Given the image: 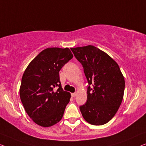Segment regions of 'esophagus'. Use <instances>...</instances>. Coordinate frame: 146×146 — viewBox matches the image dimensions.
Segmentation results:
<instances>
[{
  "mask_svg": "<svg viewBox=\"0 0 146 146\" xmlns=\"http://www.w3.org/2000/svg\"><path fill=\"white\" fill-rule=\"evenodd\" d=\"M76 93H71V96H72V97H75V96H76Z\"/></svg>",
  "mask_w": 146,
  "mask_h": 146,
  "instance_id": "34e87169",
  "label": "esophagus"
}]
</instances>
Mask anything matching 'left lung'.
<instances>
[{
  "label": "left lung",
  "mask_w": 146,
  "mask_h": 146,
  "mask_svg": "<svg viewBox=\"0 0 146 146\" xmlns=\"http://www.w3.org/2000/svg\"><path fill=\"white\" fill-rule=\"evenodd\" d=\"M83 67L89 86L87 100L79 107L89 124L100 126L109 122L122 103L125 88L118 65L107 53L93 46L71 48Z\"/></svg>",
  "instance_id": "8db88e82"
}]
</instances>
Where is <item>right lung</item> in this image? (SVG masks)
<instances>
[{
	"label": "right lung",
	"mask_w": 146,
	"mask_h": 146,
	"mask_svg": "<svg viewBox=\"0 0 146 146\" xmlns=\"http://www.w3.org/2000/svg\"><path fill=\"white\" fill-rule=\"evenodd\" d=\"M73 57L67 48L45 49L24 71L20 97L26 113L39 126H52L62 118L71 94L61 87L59 72Z\"/></svg>",
	"instance_id": "add662e5"
}]
</instances>
